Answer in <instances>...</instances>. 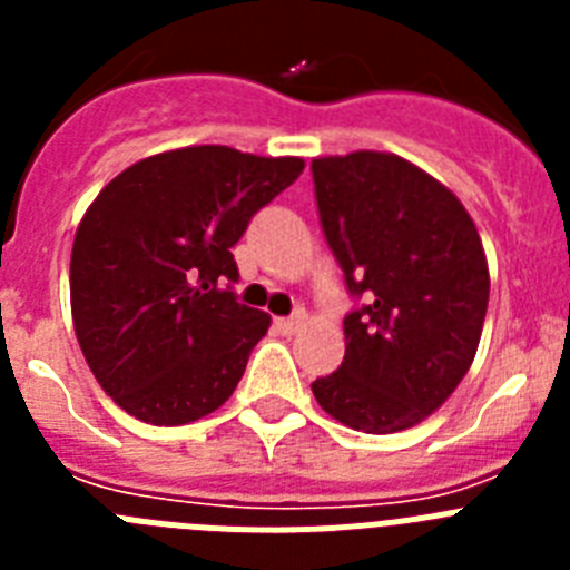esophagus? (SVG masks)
Returning <instances> with one entry per match:
<instances>
[{
  "label": "esophagus",
  "instance_id": "1",
  "mask_svg": "<svg viewBox=\"0 0 570 570\" xmlns=\"http://www.w3.org/2000/svg\"><path fill=\"white\" fill-rule=\"evenodd\" d=\"M305 325V314H294V316H276L274 320V328L279 334H296V331Z\"/></svg>",
  "mask_w": 570,
  "mask_h": 570
}]
</instances>
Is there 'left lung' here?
<instances>
[{
    "label": "left lung",
    "instance_id": "obj_1",
    "mask_svg": "<svg viewBox=\"0 0 570 570\" xmlns=\"http://www.w3.org/2000/svg\"><path fill=\"white\" fill-rule=\"evenodd\" d=\"M316 205L347 291L340 371L311 385L325 414L365 434L420 425L468 374L488 311V259L471 214L396 154L320 156Z\"/></svg>",
    "mask_w": 570,
    "mask_h": 570
}]
</instances>
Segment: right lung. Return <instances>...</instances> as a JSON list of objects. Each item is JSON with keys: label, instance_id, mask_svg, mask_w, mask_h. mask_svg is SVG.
Here are the masks:
<instances>
[{"label": "right lung", "instance_id": "1", "mask_svg": "<svg viewBox=\"0 0 570 570\" xmlns=\"http://www.w3.org/2000/svg\"><path fill=\"white\" fill-rule=\"evenodd\" d=\"M299 156L228 145L165 150L114 176L70 250V314L105 394L136 420L185 425L239 385L271 316L223 285L250 216L302 174Z\"/></svg>", "mask_w": 570, "mask_h": 570}]
</instances>
